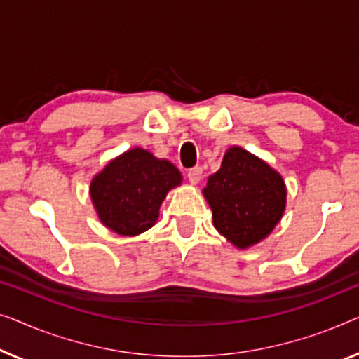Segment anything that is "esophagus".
<instances>
[{"label": "esophagus", "instance_id": "esophagus-1", "mask_svg": "<svg viewBox=\"0 0 359 359\" xmlns=\"http://www.w3.org/2000/svg\"><path fill=\"white\" fill-rule=\"evenodd\" d=\"M201 174H203V170H201L200 165H195V168H191L189 172H187V177H189V182L191 185H196L201 180Z\"/></svg>", "mask_w": 359, "mask_h": 359}]
</instances>
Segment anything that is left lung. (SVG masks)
Here are the masks:
<instances>
[{
  "mask_svg": "<svg viewBox=\"0 0 359 359\" xmlns=\"http://www.w3.org/2000/svg\"><path fill=\"white\" fill-rule=\"evenodd\" d=\"M286 195L281 174L241 146L226 151L203 189L216 231L241 250L270 236L285 213Z\"/></svg>",
  "mask_w": 359,
  "mask_h": 359,
  "instance_id": "obj_1",
  "label": "left lung"
}]
</instances>
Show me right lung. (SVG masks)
<instances>
[{
	"mask_svg": "<svg viewBox=\"0 0 359 359\" xmlns=\"http://www.w3.org/2000/svg\"><path fill=\"white\" fill-rule=\"evenodd\" d=\"M180 184L182 174L170 161L133 148L94 175L89 195L105 228L133 237L153 228L164 198Z\"/></svg>",
	"mask_w": 359,
	"mask_h": 359,
	"instance_id": "obj_1",
	"label": "right lung"
}]
</instances>
